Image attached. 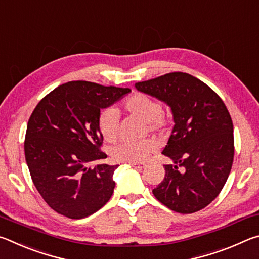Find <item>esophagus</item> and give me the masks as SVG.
Returning a JSON list of instances; mask_svg holds the SVG:
<instances>
[{"label": "esophagus", "instance_id": "esophagus-1", "mask_svg": "<svg viewBox=\"0 0 259 259\" xmlns=\"http://www.w3.org/2000/svg\"><path fill=\"white\" fill-rule=\"evenodd\" d=\"M130 165L134 166V168H136V169L145 168V164H144V163H130Z\"/></svg>", "mask_w": 259, "mask_h": 259}]
</instances>
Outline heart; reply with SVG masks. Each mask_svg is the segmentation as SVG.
<instances>
[{"mask_svg": "<svg viewBox=\"0 0 259 259\" xmlns=\"http://www.w3.org/2000/svg\"><path fill=\"white\" fill-rule=\"evenodd\" d=\"M123 107L128 113L145 121L148 129L162 131L168 128L170 117L162 112L161 104L156 99L144 94H136L124 100ZM119 111L114 107L103 109L98 116V129L107 142H115L119 134ZM156 148L153 139L140 142H123L112 148V159L120 163H140L145 161Z\"/></svg>", "mask_w": 259, "mask_h": 259, "instance_id": "b5f03b06", "label": "heart"}]
</instances>
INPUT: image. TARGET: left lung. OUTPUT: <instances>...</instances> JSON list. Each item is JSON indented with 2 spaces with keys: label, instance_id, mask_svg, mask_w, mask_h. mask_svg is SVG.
Instances as JSON below:
<instances>
[{
  "label": "left lung",
  "instance_id": "1",
  "mask_svg": "<svg viewBox=\"0 0 259 259\" xmlns=\"http://www.w3.org/2000/svg\"><path fill=\"white\" fill-rule=\"evenodd\" d=\"M136 89L171 107L174 129L162 154L172 164L153 194L179 213L210 204L224 187L234 157L233 123L222 98L199 78L183 72L138 82Z\"/></svg>",
  "mask_w": 259,
  "mask_h": 259
}]
</instances>
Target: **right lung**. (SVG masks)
<instances>
[{"label":"right lung","mask_w":259,"mask_h":259,"mask_svg":"<svg viewBox=\"0 0 259 259\" xmlns=\"http://www.w3.org/2000/svg\"><path fill=\"white\" fill-rule=\"evenodd\" d=\"M129 88L71 81L57 87L36 105L25 136V157L36 190L51 209L81 219L108 202L119 165L91 162L107 157L100 147V109L111 106Z\"/></svg>","instance_id":"1"}]
</instances>
